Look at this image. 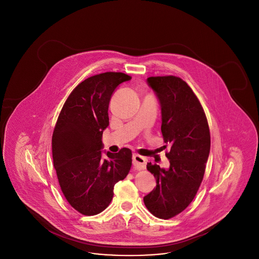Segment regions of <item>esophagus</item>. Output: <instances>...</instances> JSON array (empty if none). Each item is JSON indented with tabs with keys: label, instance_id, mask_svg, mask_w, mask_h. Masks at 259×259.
Instances as JSON below:
<instances>
[{
	"label": "esophagus",
	"instance_id": "esophagus-1",
	"mask_svg": "<svg viewBox=\"0 0 259 259\" xmlns=\"http://www.w3.org/2000/svg\"><path fill=\"white\" fill-rule=\"evenodd\" d=\"M147 158L139 155V154H134L133 155V165L137 170H144L146 169V165H147Z\"/></svg>",
	"mask_w": 259,
	"mask_h": 259
}]
</instances>
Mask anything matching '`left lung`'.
Returning a JSON list of instances; mask_svg holds the SVG:
<instances>
[{
    "instance_id": "left-lung-1",
    "label": "left lung",
    "mask_w": 259,
    "mask_h": 259,
    "mask_svg": "<svg viewBox=\"0 0 259 259\" xmlns=\"http://www.w3.org/2000/svg\"><path fill=\"white\" fill-rule=\"evenodd\" d=\"M147 81L159 100L161 132L171 148L166 152L169 169L148 163L156 187L144 202L153 215L168 220L188 207L203 181L210 148L209 124L196 95L181 77L150 76Z\"/></svg>"
}]
</instances>
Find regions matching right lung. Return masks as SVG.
I'll list each match as a JSON object with an SVG mask.
<instances>
[{"mask_svg":"<svg viewBox=\"0 0 259 259\" xmlns=\"http://www.w3.org/2000/svg\"><path fill=\"white\" fill-rule=\"evenodd\" d=\"M131 76L107 72L80 82L66 100L52 135V157L62 192L84 215L106 209L114 185L132 166V151L102 154L103 131L109 126V104L115 88Z\"/></svg>","mask_w":259,"mask_h":259,"instance_id":"right-lung-1","label":"right lung"}]
</instances>
